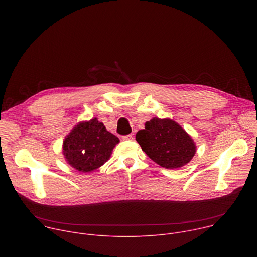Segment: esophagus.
<instances>
[{
  "label": "esophagus",
  "instance_id": "esophagus-1",
  "mask_svg": "<svg viewBox=\"0 0 257 257\" xmlns=\"http://www.w3.org/2000/svg\"><path fill=\"white\" fill-rule=\"evenodd\" d=\"M122 139H123V140H133V136H132L131 134L123 135V136H122Z\"/></svg>",
  "mask_w": 257,
  "mask_h": 257
}]
</instances>
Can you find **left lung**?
<instances>
[{
	"instance_id": "1",
	"label": "left lung",
	"mask_w": 257,
	"mask_h": 257,
	"mask_svg": "<svg viewBox=\"0 0 257 257\" xmlns=\"http://www.w3.org/2000/svg\"><path fill=\"white\" fill-rule=\"evenodd\" d=\"M136 141L154 162L166 169L181 168L191 161L196 148L192 138L170 119L154 118L136 133Z\"/></svg>"
}]
</instances>
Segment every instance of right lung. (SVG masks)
<instances>
[{
	"label": "right lung",
	"mask_w": 257,
	"mask_h": 257,
	"mask_svg": "<svg viewBox=\"0 0 257 257\" xmlns=\"http://www.w3.org/2000/svg\"><path fill=\"white\" fill-rule=\"evenodd\" d=\"M119 138L106 131L97 119L74 127L65 138L63 154L76 170L88 173L102 166L112 154Z\"/></svg>",
	"instance_id": "add662e5"
}]
</instances>
